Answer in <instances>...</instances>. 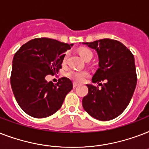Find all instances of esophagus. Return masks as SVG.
<instances>
[{
  "label": "esophagus",
  "mask_w": 149,
  "mask_h": 149,
  "mask_svg": "<svg viewBox=\"0 0 149 149\" xmlns=\"http://www.w3.org/2000/svg\"><path fill=\"white\" fill-rule=\"evenodd\" d=\"M78 85H79V84H77V83H73V87H74V88H76L77 86H78Z\"/></svg>",
  "instance_id": "obj_1"
}]
</instances>
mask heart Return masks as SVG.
<instances>
[{
    "instance_id": "heart-1",
    "label": "heart",
    "mask_w": 149,
    "mask_h": 149,
    "mask_svg": "<svg viewBox=\"0 0 149 149\" xmlns=\"http://www.w3.org/2000/svg\"><path fill=\"white\" fill-rule=\"evenodd\" d=\"M79 55L81 56L82 58L85 59L88 56H93L92 52L88 49H82L79 50ZM66 59V56L64 57V61ZM66 76L69 78H70L72 80H74L76 82H82L84 80V79L88 76V72L86 71H80V70H69L66 72Z\"/></svg>"
}]
</instances>
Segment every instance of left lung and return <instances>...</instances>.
Returning <instances> with one entry per match:
<instances>
[{
  "mask_svg": "<svg viewBox=\"0 0 149 149\" xmlns=\"http://www.w3.org/2000/svg\"><path fill=\"white\" fill-rule=\"evenodd\" d=\"M83 44L97 53L99 68L92 82L101 86L99 88L92 84L86 85L89 91L83 98V107L97 120H112L125 111L136 87L134 56L122 43L110 38Z\"/></svg>",
  "mask_w": 149,
  "mask_h": 149,
  "instance_id": "obj_1",
  "label": "left lung"
}]
</instances>
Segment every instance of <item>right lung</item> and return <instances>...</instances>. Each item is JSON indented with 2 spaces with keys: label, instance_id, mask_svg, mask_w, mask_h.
<instances>
[{
  "label": "right lung",
  "instance_id": "right-lung-1",
  "mask_svg": "<svg viewBox=\"0 0 149 149\" xmlns=\"http://www.w3.org/2000/svg\"><path fill=\"white\" fill-rule=\"evenodd\" d=\"M72 45L48 38H34L15 54L10 85L17 104L27 114L46 118L62 107L72 89V81L63 77L54 84L45 77L58 72L65 52Z\"/></svg>",
  "mask_w": 149,
  "mask_h": 149
}]
</instances>
